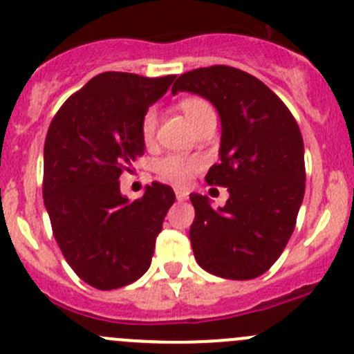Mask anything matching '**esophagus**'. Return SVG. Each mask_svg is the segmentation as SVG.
I'll use <instances>...</instances> for the list:
<instances>
[{"label":"esophagus","mask_w":354,"mask_h":354,"mask_svg":"<svg viewBox=\"0 0 354 354\" xmlns=\"http://www.w3.org/2000/svg\"><path fill=\"white\" fill-rule=\"evenodd\" d=\"M187 196H189V193H187L186 189H175V198H177V201H186Z\"/></svg>","instance_id":"1"}]
</instances>
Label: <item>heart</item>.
Wrapping results in <instances>:
<instances>
[{
  "instance_id": "b5f03b06",
  "label": "heart",
  "mask_w": 354,
  "mask_h": 354,
  "mask_svg": "<svg viewBox=\"0 0 354 354\" xmlns=\"http://www.w3.org/2000/svg\"><path fill=\"white\" fill-rule=\"evenodd\" d=\"M180 113L184 114L191 127H196L205 116L208 114H215L214 107L208 100L201 99V97H186L179 102ZM154 130H156V111L151 107L142 114L140 120V136H142L144 142H151L154 137ZM200 160L198 158H187L179 156V154H170V156L161 158L156 163V171L160 174L161 179L168 180L171 184L183 186L187 180L200 170Z\"/></svg>"
}]
</instances>
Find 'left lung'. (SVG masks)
<instances>
[{
  "mask_svg": "<svg viewBox=\"0 0 354 354\" xmlns=\"http://www.w3.org/2000/svg\"><path fill=\"white\" fill-rule=\"evenodd\" d=\"M191 92L221 116V163L208 184L227 187L224 207L189 194L194 221L189 238L196 262L227 280L264 274L287 247L306 189L304 142L281 99L261 80L230 66L180 74L171 93Z\"/></svg>",
  "mask_w": 354,
  "mask_h": 354,
  "instance_id": "1",
  "label": "left lung"
}]
</instances>
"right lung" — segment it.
I'll return each instance as SVG.
<instances>
[{
    "mask_svg": "<svg viewBox=\"0 0 354 354\" xmlns=\"http://www.w3.org/2000/svg\"><path fill=\"white\" fill-rule=\"evenodd\" d=\"M175 80L97 74L62 104L45 140L43 200L60 252L99 290L133 283L149 269L156 236L174 205L170 186L153 183L139 200L120 175L144 154L140 120Z\"/></svg>",
    "mask_w": 354,
    "mask_h": 354,
    "instance_id": "add662e5",
    "label": "right lung"
}]
</instances>
